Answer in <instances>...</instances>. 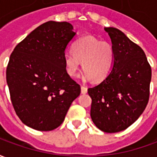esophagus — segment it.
Returning <instances> with one entry per match:
<instances>
[{"label": "esophagus", "mask_w": 157, "mask_h": 157, "mask_svg": "<svg viewBox=\"0 0 157 157\" xmlns=\"http://www.w3.org/2000/svg\"><path fill=\"white\" fill-rule=\"evenodd\" d=\"M81 89H82V94H86V93L87 92V88H86V86H82V87H81Z\"/></svg>", "instance_id": "esophagus-1"}]
</instances>
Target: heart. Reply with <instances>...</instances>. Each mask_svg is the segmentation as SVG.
Returning a JSON list of instances; mask_svg holds the SVG:
<instances>
[{
  "mask_svg": "<svg viewBox=\"0 0 157 157\" xmlns=\"http://www.w3.org/2000/svg\"><path fill=\"white\" fill-rule=\"evenodd\" d=\"M113 55V48L109 43L86 36L74 44L73 53H66L64 55L65 70L70 76L75 77L82 63L85 71L84 77L100 82L109 75Z\"/></svg>",
  "mask_w": 157,
  "mask_h": 157,
  "instance_id": "obj_1",
  "label": "heart"
}]
</instances>
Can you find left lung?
I'll return each instance as SVG.
<instances>
[{"label":"left lung","instance_id":"8db88e82","mask_svg":"<svg viewBox=\"0 0 157 157\" xmlns=\"http://www.w3.org/2000/svg\"><path fill=\"white\" fill-rule=\"evenodd\" d=\"M112 41L114 55L107 78L88 88L91 118L106 133L124 130L146 108L150 97L151 68L145 52L115 28H104Z\"/></svg>","mask_w":157,"mask_h":157}]
</instances>
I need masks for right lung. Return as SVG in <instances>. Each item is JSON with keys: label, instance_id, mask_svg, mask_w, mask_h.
<instances>
[{"label": "right lung", "instance_id": "add662e5", "mask_svg": "<svg viewBox=\"0 0 157 157\" xmlns=\"http://www.w3.org/2000/svg\"><path fill=\"white\" fill-rule=\"evenodd\" d=\"M75 34L71 23L49 21L30 33L10 56L6 82L12 106L30 128H58L81 93L64 62L65 49Z\"/></svg>", "mask_w": 157, "mask_h": 157}]
</instances>
